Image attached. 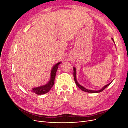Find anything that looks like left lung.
Segmentation results:
<instances>
[{
  "label": "left lung",
  "instance_id": "1",
  "mask_svg": "<svg viewBox=\"0 0 128 128\" xmlns=\"http://www.w3.org/2000/svg\"><path fill=\"white\" fill-rule=\"evenodd\" d=\"M112 40H113V41L114 42V40H113V38H112ZM73 68H74V77L75 82L76 84L77 85V86H78V87L81 90H82V91H84V92H88V93H99V92H100L104 90V89H105V88H106L108 86H109L110 85V84L112 82V81H113V80H112V82H111L110 83H109V84H108L106 85L105 86H104L101 89H100V90H96V91L91 90H88V89H87V88H85L84 86H81V85H80V84L78 83V82H77V78H76V68H75V67H74Z\"/></svg>",
  "mask_w": 128,
  "mask_h": 128
}]
</instances>
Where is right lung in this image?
<instances>
[{"label":"right lung","instance_id":"add662e5","mask_svg":"<svg viewBox=\"0 0 128 128\" xmlns=\"http://www.w3.org/2000/svg\"><path fill=\"white\" fill-rule=\"evenodd\" d=\"M60 64H61V62L57 63L52 68L51 71V77H50V80L47 84L44 85V86H40L32 88L31 91L37 94L40 95L46 94L51 90V88L53 86L54 83L56 72L58 67H59V65Z\"/></svg>","mask_w":128,"mask_h":128}]
</instances>
